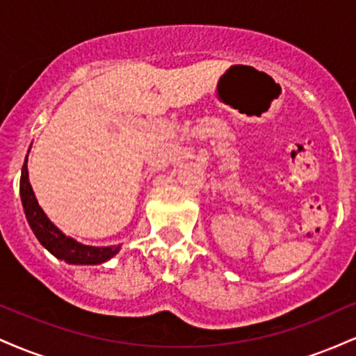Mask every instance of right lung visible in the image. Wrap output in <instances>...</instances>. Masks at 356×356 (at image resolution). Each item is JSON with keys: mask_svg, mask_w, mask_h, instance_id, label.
<instances>
[{"mask_svg": "<svg viewBox=\"0 0 356 356\" xmlns=\"http://www.w3.org/2000/svg\"><path fill=\"white\" fill-rule=\"evenodd\" d=\"M28 155L24 159L22 169V179H19V194H22V202L24 214H26L28 224L31 231L38 238L44 249L51 252L53 256L63 259L68 264H102L108 261L120 251V246H107L97 248L81 244L73 238H68L61 232L50 219L47 218L38 201L35 197V192L31 189L30 179H28Z\"/></svg>", "mask_w": 356, "mask_h": 356, "instance_id": "add662e5", "label": "right lung"}]
</instances>
